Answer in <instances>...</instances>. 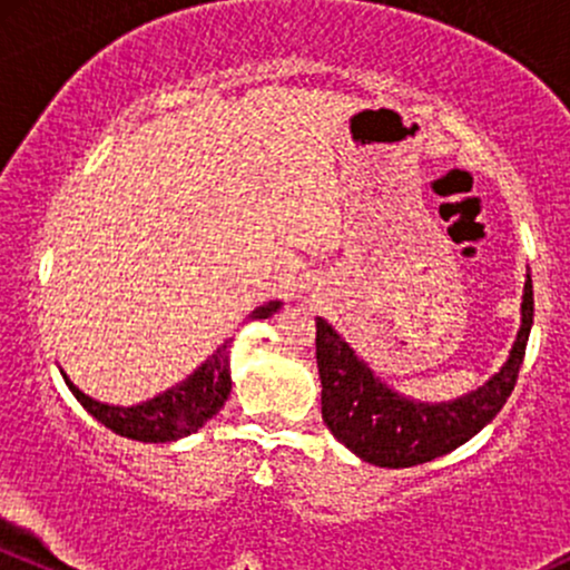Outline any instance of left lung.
Masks as SVG:
<instances>
[{"label": "left lung", "instance_id": "1", "mask_svg": "<svg viewBox=\"0 0 570 570\" xmlns=\"http://www.w3.org/2000/svg\"><path fill=\"white\" fill-rule=\"evenodd\" d=\"M533 324V281H524L522 327L503 371L473 395L454 403H411L386 390L356 360L341 335L316 318V362L322 376V419L356 458L381 468H411L430 462L490 424L514 392Z\"/></svg>", "mask_w": 570, "mask_h": 570}]
</instances>
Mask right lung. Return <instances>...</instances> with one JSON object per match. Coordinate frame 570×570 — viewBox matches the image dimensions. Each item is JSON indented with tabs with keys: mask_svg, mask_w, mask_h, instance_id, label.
<instances>
[{
	"mask_svg": "<svg viewBox=\"0 0 570 570\" xmlns=\"http://www.w3.org/2000/svg\"><path fill=\"white\" fill-rule=\"evenodd\" d=\"M278 308L281 303H267L256 308L248 318H271ZM229 343L233 341L216 348V354L203 367H197V373L186 379L184 384L167 390L165 395L148 400V403L132 405V409H116V405L97 403V400L83 395L65 373L61 376H65L72 395L78 397V403L116 435L132 438V441L142 443H167L175 441V438L197 433L227 403L229 390H233V379H229Z\"/></svg>",
	"mask_w": 570,
	"mask_h": 570,
	"instance_id": "1",
	"label": "right lung"
}]
</instances>
